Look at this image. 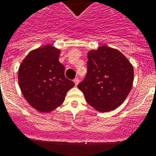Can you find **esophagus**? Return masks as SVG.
<instances>
[{
  "mask_svg": "<svg viewBox=\"0 0 156 156\" xmlns=\"http://www.w3.org/2000/svg\"><path fill=\"white\" fill-rule=\"evenodd\" d=\"M74 84H75V86H78V84L79 83V79H78V78H74Z\"/></svg>",
  "mask_w": 156,
  "mask_h": 156,
  "instance_id": "esophagus-1",
  "label": "esophagus"
}]
</instances>
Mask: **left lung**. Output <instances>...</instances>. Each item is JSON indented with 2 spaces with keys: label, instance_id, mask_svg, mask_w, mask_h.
<instances>
[{
  "label": "left lung",
  "instance_id": "obj_1",
  "mask_svg": "<svg viewBox=\"0 0 156 156\" xmlns=\"http://www.w3.org/2000/svg\"><path fill=\"white\" fill-rule=\"evenodd\" d=\"M87 57V74L78 88L97 111L115 110L132 89L133 65L119 50L106 45L89 51Z\"/></svg>",
  "mask_w": 156,
  "mask_h": 156
}]
</instances>
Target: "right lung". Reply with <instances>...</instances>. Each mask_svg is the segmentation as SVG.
<instances>
[{
    "label": "right lung",
    "instance_id": "right-lung-1",
    "mask_svg": "<svg viewBox=\"0 0 156 156\" xmlns=\"http://www.w3.org/2000/svg\"><path fill=\"white\" fill-rule=\"evenodd\" d=\"M60 50L51 44L31 51L19 68L21 92L31 107L41 112H51L60 106L74 83L64 75L59 63Z\"/></svg>",
    "mask_w": 156,
    "mask_h": 156
}]
</instances>
